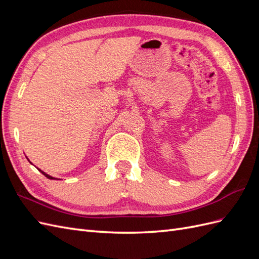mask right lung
I'll return each instance as SVG.
<instances>
[{"label": "right lung", "instance_id": "1", "mask_svg": "<svg viewBox=\"0 0 259 259\" xmlns=\"http://www.w3.org/2000/svg\"><path fill=\"white\" fill-rule=\"evenodd\" d=\"M27 159H28V158H27ZM28 161L30 162V160H29V159H28ZM30 163H31V162H30ZM31 164H32V163H31ZM36 168H37V167H36ZM37 169H38V170H40V171H41V173H42V174H43V175H44L45 177H48L49 179H57V178H55V177H53V176H51V175H49V174H46V173H45V171H43V170H42V169H40V168H37ZM57 180H58V179H57Z\"/></svg>", "mask_w": 259, "mask_h": 259}]
</instances>
